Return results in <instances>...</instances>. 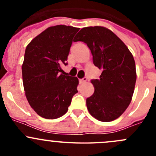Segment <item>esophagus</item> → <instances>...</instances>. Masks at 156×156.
<instances>
[{
	"label": "esophagus",
	"mask_w": 156,
	"mask_h": 156,
	"mask_svg": "<svg viewBox=\"0 0 156 156\" xmlns=\"http://www.w3.org/2000/svg\"><path fill=\"white\" fill-rule=\"evenodd\" d=\"M87 81V78H86V77L83 78L82 79H80V82H81V83H84V82H86Z\"/></svg>",
	"instance_id": "1"
}]
</instances>
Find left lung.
<instances>
[{"label":"left lung","mask_w":156,"mask_h":156,"mask_svg":"<svg viewBox=\"0 0 156 156\" xmlns=\"http://www.w3.org/2000/svg\"><path fill=\"white\" fill-rule=\"evenodd\" d=\"M75 41L87 44L94 66L102 69L92 79L94 93L87 98L90 114L100 122H112L123 114L131 101L136 80L133 55L115 34L102 26L83 28Z\"/></svg>","instance_id":"1"}]
</instances>
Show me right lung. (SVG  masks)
<instances>
[{"mask_svg": "<svg viewBox=\"0 0 156 156\" xmlns=\"http://www.w3.org/2000/svg\"><path fill=\"white\" fill-rule=\"evenodd\" d=\"M80 29L56 26L34 37L26 47L22 66L23 86L31 107L42 118L55 119L68 111L78 93L77 77L63 75L73 37Z\"/></svg>", "mask_w": 156, "mask_h": 156, "instance_id": "add662e5", "label": "right lung"}]
</instances>
